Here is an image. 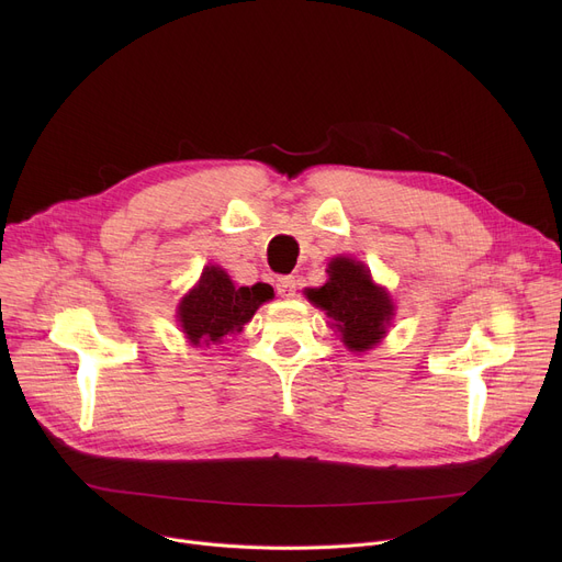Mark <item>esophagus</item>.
Wrapping results in <instances>:
<instances>
[{"instance_id": "esophagus-1", "label": "esophagus", "mask_w": 562, "mask_h": 562, "mask_svg": "<svg viewBox=\"0 0 562 562\" xmlns=\"http://www.w3.org/2000/svg\"><path fill=\"white\" fill-rule=\"evenodd\" d=\"M276 289H278L280 296H284V299L296 296V278H293V276H282V278H278Z\"/></svg>"}]
</instances>
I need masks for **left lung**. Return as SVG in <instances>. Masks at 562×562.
<instances>
[{
  "label": "left lung",
  "mask_w": 562,
  "mask_h": 562,
  "mask_svg": "<svg viewBox=\"0 0 562 562\" xmlns=\"http://www.w3.org/2000/svg\"><path fill=\"white\" fill-rule=\"evenodd\" d=\"M328 276L330 280L321 289H307V299L326 310L350 350L373 348L394 314L390 293L375 286L367 266L356 259H333Z\"/></svg>",
  "instance_id": "1"
}]
</instances>
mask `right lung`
Wrapping results in <instances>:
<instances>
[{
  "mask_svg": "<svg viewBox=\"0 0 562 562\" xmlns=\"http://www.w3.org/2000/svg\"><path fill=\"white\" fill-rule=\"evenodd\" d=\"M273 299L263 282L234 286L225 271L206 266L198 286L180 303V323L193 346L218 344L225 335L241 333L257 307Z\"/></svg>",
  "mask_w": 562,
  "mask_h": 562,
  "instance_id": "right-lung-1",
  "label": "right lung"
}]
</instances>
